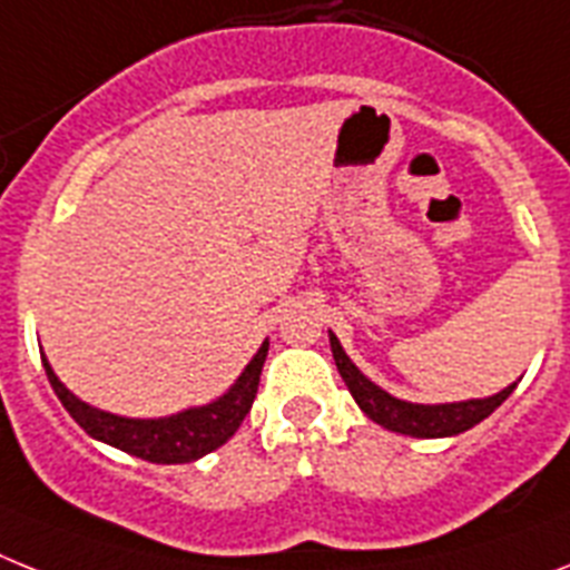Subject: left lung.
I'll use <instances>...</instances> for the list:
<instances>
[{
  "label": "left lung",
  "instance_id": "8db88e82",
  "mask_svg": "<svg viewBox=\"0 0 570 570\" xmlns=\"http://www.w3.org/2000/svg\"><path fill=\"white\" fill-rule=\"evenodd\" d=\"M332 341V355H335L337 373L343 375L346 387H350L352 399L358 402L361 411L370 416L379 425L390 428V431H399V434L407 436H454L463 434L469 428H474L478 422H483L489 413L495 411L498 404L504 402L512 393L515 384H510L507 390L495 393L489 399H472V402H458V404H411L402 402V399L390 396L381 387H375L373 381L361 373L358 366L346 358V352L337 343L335 335H328Z\"/></svg>",
  "mask_w": 570,
  "mask_h": 570
}]
</instances>
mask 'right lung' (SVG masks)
<instances>
[{"label":"right lung","mask_w":570,"mask_h":570,"mask_svg":"<svg viewBox=\"0 0 570 570\" xmlns=\"http://www.w3.org/2000/svg\"><path fill=\"white\" fill-rule=\"evenodd\" d=\"M265 358L267 341L262 343L256 358L247 364V370L229 387V393H224L218 402L206 404V407H191V411H183L177 416H168V420H125V416L96 411V407L83 404L81 399H75L60 384L58 375L51 373L49 361L42 358V366H46L51 387H55L58 399L69 411V416L89 436L116 445V449L127 451L134 458L148 460V463H191V460L204 458V454L227 443L229 436L238 431L244 416L250 413L253 399H256L258 375H262Z\"/></svg>","instance_id":"right-lung-1"}]
</instances>
